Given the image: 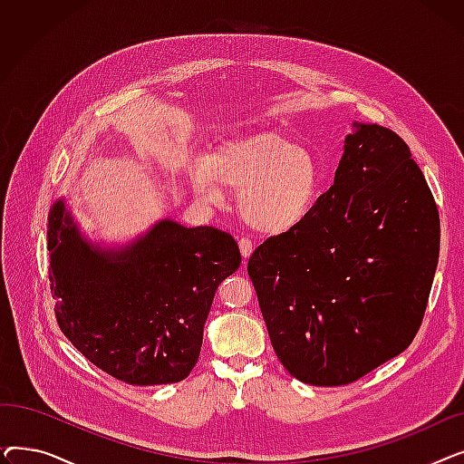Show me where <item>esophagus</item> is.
I'll use <instances>...</instances> for the list:
<instances>
[{
  "label": "esophagus",
  "instance_id": "obj_1",
  "mask_svg": "<svg viewBox=\"0 0 464 464\" xmlns=\"http://www.w3.org/2000/svg\"><path fill=\"white\" fill-rule=\"evenodd\" d=\"M238 248H240V254H242V257H245V263H246V261L250 259V256L254 254L252 240L246 238V237H242V238L238 240Z\"/></svg>",
  "mask_w": 464,
  "mask_h": 464
}]
</instances>
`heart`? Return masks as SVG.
<instances>
[{
	"label": "heart",
	"mask_w": 464,
	"mask_h": 464,
	"mask_svg": "<svg viewBox=\"0 0 464 464\" xmlns=\"http://www.w3.org/2000/svg\"><path fill=\"white\" fill-rule=\"evenodd\" d=\"M188 175L195 195L208 203H222L226 188L240 189V216L263 235L301 227L324 186L315 156L275 130L222 140L205 160H193Z\"/></svg>",
	"instance_id": "heart-1"
}]
</instances>
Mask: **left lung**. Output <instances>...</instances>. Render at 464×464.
I'll return each mask as SVG.
<instances>
[{"label": "left lung", "instance_id": "8db88e82", "mask_svg": "<svg viewBox=\"0 0 464 464\" xmlns=\"http://www.w3.org/2000/svg\"><path fill=\"white\" fill-rule=\"evenodd\" d=\"M440 218L408 144L353 121L306 222L252 254L273 348L310 385H346L402 353L427 308Z\"/></svg>", "mask_w": 464, "mask_h": 464}]
</instances>
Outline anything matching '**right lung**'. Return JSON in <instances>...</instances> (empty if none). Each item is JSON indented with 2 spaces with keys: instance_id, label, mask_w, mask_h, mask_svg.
Segmentation results:
<instances>
[{
  "instance_id": "1",
  "label": "right lung",
  "mask_w": 464,
  "mask_h": 464,
  "mask_svg": "<svg viewBox=\"0 0 464 464\" xmlns=\"http://www.w3.org/2000/svg\"><path fill=\"white\" fill-rule=\"evenodd\" d=\"M46 240L58 325L88 361L131 385L191 372L216 289L240 266L229 233L163 218L128 245L103 246L58 198Z\"/></svg>"
}]
</instances>
